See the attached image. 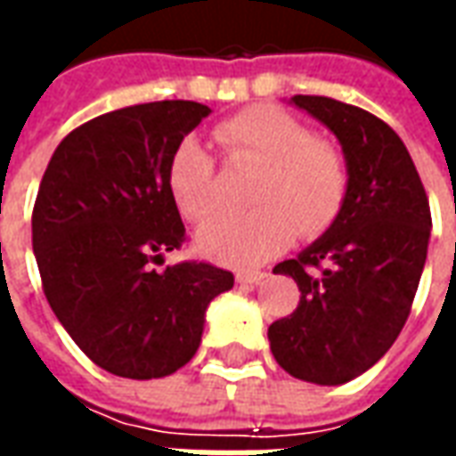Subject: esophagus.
I'll return each mask as SVG.
<instances>
[{
    "label": "esophagus",
    "mask_w": 456,
    "mask_h": 456,
    "mask_svg": "<svg viewBox=\"0 0 456 456\" xmlns=\"http://www.w3.org/2000/svg\"><path fill=\"white\" fill-rule=\"evenodd\" d=\"M264 278H266L264 271H237V283H241V286H251V283H258Z\"/></svg>",
    "instance_id": "1"
}]
</instances>
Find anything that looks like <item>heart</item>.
<instances>
[{"instance_id":"b5f03b06","label":"heart","mask_w":456,"mask_h":456,"mask_svg":"<svg viewBox=\"0 0 456 456\" xmlns=\"http://www.w3.org/2000/svg\"><path fill=\"white\" fill-rule=\"evenodd\" d=\"M212 139L234 166H254L241 215H222L200 232L198 248L227 266H256L300 237L325 232L349 192V163L335 141L315 136L303 121L273 104L247 107L219 121ZM180 215L205 222L217 209L215 160L198 141L185 139L166 170Z\"/></svg>"}]
</instances>
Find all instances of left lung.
Listing matches in <instances>:
<instances>
[{
	"instance_id": "8db88e82",
	"label": "left lung",
	"mask_w": 456,
	"mask_h": 456,
	"mask_svg": "<svg viewBox=\"0 0 456 456\" xmlns=\"http://www.w3.org/2000/svg\"><path fill=\"white\" fill-rule=\"evenodd\" d=\"M290 102L335 131L349 163V192L332 227L273 268L296 281L300 303L268 327V342L290 376L339 386L371 369L411 315L428 258L430 202L386 121L320 94Z\"/></svg>"
}]
</instances>
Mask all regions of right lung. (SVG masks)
Instances as JSON below:
<instances>
[{"label":"right lung","instance_id":"1","mask_svg":"<svg viewBox=\"0 0 456 456\" xmlns=\"http://www.w3.org/2000/svg\"><path fill=\"white\" fill-rule=\"evenodd\" d=\"M212 112L188 100L134 104L65 136L41 180L31 232L48 305L104 371L160 379L195 356L209 300L234 276L205 261L151 268L183 247L166 170Z\"/></svg>","mask_w":456,"mask_h":456}]
</instances>
